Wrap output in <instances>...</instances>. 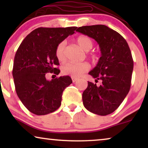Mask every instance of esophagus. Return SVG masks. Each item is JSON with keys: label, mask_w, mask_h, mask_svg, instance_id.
Segmentation results:
<instances>
[{"label": "esophagus", "mask_w": 148, "mask_h": 148, "mask_svg": "<svg viewBox=\"0 0 148 148\" xmlns=\"http://www.w3.org/2000/svg\"><path fill=\"white\" fill-rule=\"evenodd\" d=\"M78 80V79L77 78H75V77H72V81H73V83H75V82H76Z\"/></svg>", "instance_id": "1"}]
</instances>
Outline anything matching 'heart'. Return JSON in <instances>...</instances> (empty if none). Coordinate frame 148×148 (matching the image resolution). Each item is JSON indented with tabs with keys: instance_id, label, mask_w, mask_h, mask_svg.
<instances>
[{
	"instance_id": "1",
	"label": "heart",
	"mask_w": 148,
	"mask_h": 148,
	"mask_svg": "<svg viewBox=\"0 0 148 148\" xmlns=\"http://www.w3.org/2000/svg\"><path fill=\"white\" fill-rule=\"evenodd\" d=\"M77 43L84 51L88 52L94 46V42L87 36H79L76 39ZM55 55L59 61H62L66 57V42L62 41L58 44L55 49ZM90 69V64L88 62H68L62 66V73L64 75L71 76L72 77H79L82 74Z\"/></svg>"
}]
</instances>
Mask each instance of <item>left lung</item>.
I'll return each instance as SVG.
<instances>
[{"mask_svg": "<svg viewBox=\"0 0 148 148\" xmlns=\"http://www.w3.org/2000/svg\"><path fill=\"white\" fill-rule=\"evenodd\" d=\"M76 31L96 40L101 51L98 64L89 74L102 83L97 86L88 82L82 95L85 108L101 116L111 114L130 90L133 69L130 48L120 34L104 25L82 26Z\"/></svg>", "mask_w": 148, "mask_h": 148, "instance_id": "obj_1", "label": "left lung"}]
</instances>
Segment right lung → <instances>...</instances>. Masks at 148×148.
<instances>
[{
	"label": "right lung",
	"instance_id": "obj_1",
	"mask_svg": "<svg viewBox=\"0 0 148 148\" xmlns=\"http://www.w3.org/2000/svg\"><path fill=\"white\" fill-rule=\"evenodd\" d=\"M77 27H39L26 36L16 52L13 77L18 97L27 109L36 115L57 110L62 92L72 84L69 76L51 81L48 73L58 75L59 64L55 49L59 42L75 33Z\"/></svg>",
	"mask_w": 148,
	"mask_h": 148
}]
</instances>
